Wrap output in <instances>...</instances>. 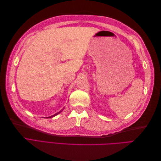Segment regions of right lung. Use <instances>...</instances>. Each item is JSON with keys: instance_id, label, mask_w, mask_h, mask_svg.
Instances as JSON below:
<instances>
[{"instance_id": "obj_1", "label": "right lung", "mask_w": 161, "mask_h": 161, "mask_svg": "<svg viewBox=\"0 0 161 161\" xmlns=\"http://www.w3.org/2000/svg\"><path fill=\"white\" fill-rule=\"evenodd\" d=\"M61 111H60V112H58V113H57V114H55V115H52V116H50V118H51V117H53V116H55V115H58V114H60V112H61Z\"/></svg>"}]
</instances>
